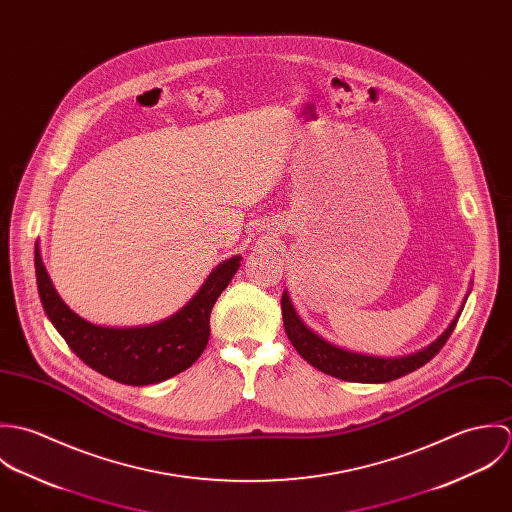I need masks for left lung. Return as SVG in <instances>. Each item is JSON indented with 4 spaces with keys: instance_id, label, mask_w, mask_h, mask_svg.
<instances>
[{
    "instance_id": "1",
    "label": "left lung",
    "mask_w": 512,
    "mask_h": 512,
    "mask_svg": "<svg viewBox=\"0 0 512 512\" xmlns=\"http://www.w3.org/2000/svg\"><path fill=\"white\" fill-rule=\"evenodd\" d=\"M467 299V295H465ZM463 311H457V315L453 317V321L449 323V327L439 335L438 339L428 345L426 349L406 355V357H372V355H363V353H355L349 349H341L329 341H325L323 337H319L317 333H313L295 313L293 309L292 299L288 292L282 295V315H284V327L288 333V339L292 341L295 351L309 363L315 366L317 370L331 374L335 378L347 380V382H390L396 380L404 374L414 372L416 368L426 365L428 361H432L441 347L447 343L449 335L453 333L457 319Z\"/></svg>"
}]
</instances>
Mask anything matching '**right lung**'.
I'll list each match as a JSON object with an SVG mask.
<instances>
[{
  "label": "right lung",
  "instance_id": "right-lung-1",
  "mask_svg": "<svg viewBox=\"0 0 512 512\" xmlns=\"http://www.w3.org/2000/svg\"><path fill=\"white\" fill-rule=\"evenodd\" d=\"M219 264L199 292L171 317L144 327H102L78 317L59 297L35 244V274L43 309L74 355L96 372L130 386L163 382L193 365L211 337V309L240 266Z\"/></svg>",
  "mask_w": 512,
  "mask_h": 512
}]
</instances>
